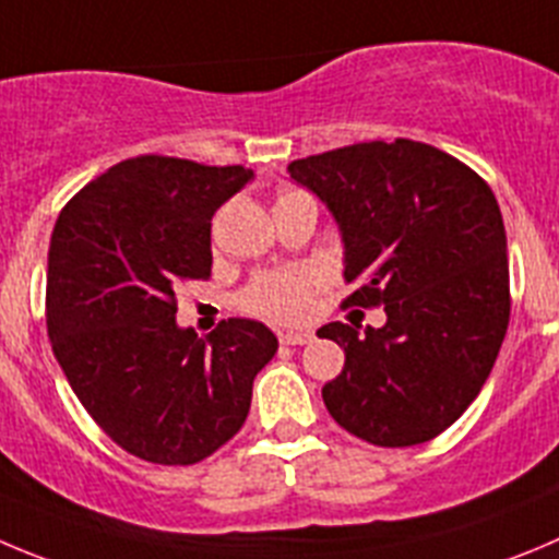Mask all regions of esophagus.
Instances as JSON below:
<instances>
[{
	"label": "esophagus",
	"mask_w": 559,
	"mask_h": 559,
	"mask_svg": "<svg viewBox=\"0 0 559 559\" xmlns=\"http://www.w3.org/2000/svg\"><path fill=\"white\" fill-rule=\"evenodd\" d=\"M278 342L281 344H309L311 342V333L309 331H281L278 333Z\"/></svg>",
	"instance_id": "1"
}]
</instances>
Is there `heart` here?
Segmentation results:
<instances>
[{"instance_id":"obj_1","label":"heart","mask_w":559,"mask_h":559,"mask_svg":"<svg viewBox=\"0 0 559 559\" xmlns=\"http://www.w3.org/2000/svg\"><path fill=\"white\" fill-rule=\"evenodd\" d=\"M292 195H297V190L281 192L278 201ZM317 286H320V275L309 267L273 270V273H264L250 281L248 289L239 297V306L250 314L264 317V320L292 325V322H300L309 314L311 295H314Z\"/></svg>"}]
</instances>
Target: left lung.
<instances>
[{"label":"left lung","mask_w":559,"mask_h":559,"mask_svg":"<svg viewBox=\"0 0 559 559\" xmlns=\"http://www.w3.org/2000/svg\"><path fill=\"white\" fill-rule=\"evenodd\" d=\"M342 231V306H383L385 325L328 322L344 350L322 400L374 447L425 444L455 425L491 374L510 322L508 237L499 203L468 165L427 143L344 145L295 159Z\"/></svg>","instance_id":"1"}]
</instances>
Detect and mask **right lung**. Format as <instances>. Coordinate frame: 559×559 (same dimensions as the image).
<instances>
[{
	"instance_id": "add662e5",
	"label": "right lung",
	"mask_w": 559,
	"mask_h": 559,
	"mask_svg": "<svg viewBox=\"0 0 559 559\" xmlns=\"http://www.w3.org/2000/svg\"><path fill=\"white\" fill-rule=\"evenodd\" d=\"M250 179L242 165L145 154L82 187L57 217L51 350L93 421L129 455L190 466L221 450L278 350L255 320H223L206 338L176 325L181 281L212 273V217Z\"/></svg>"
}]
</instances>
